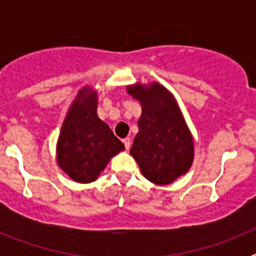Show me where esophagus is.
<instances>
[{
	"label": "esophagus",
	"instance_id": "1",
	"mask_svg": "<svg viewBox=\"0 0 256 256\" xmlns=\"http://www.w3.org/2000/svg\"><path fill=\"white\" fill-rule=\"evenodd\" d=\"M123 144H124V146H126V150H130V137H126V138H124L123 140Z\"/></svg>",
	"mask_w": 256,
	"mask_h": 256
}]
</instances>
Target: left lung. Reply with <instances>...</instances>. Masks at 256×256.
<instances>
[{
    "label": "left lung",
    "mask_w": 256,
    "mask_h": 256,
    "mask_svg": "<svg viewBox=\"0 0 256 256\" xmlns=\"http://www.w3.org/2000/svg\"><path fill=\"white\" fill-rule=\"evenodd\" d=\"M128 92L142 105L138 133L130 154L142 174L156 184H168L186 173L194 160V141L177 102L159 83Z\"/></svg>",
    "instance_id": "obj_1"
}]
</instances>
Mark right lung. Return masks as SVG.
<instances>
[{"instance_id": "add662e5", "label": "right lung", "mask_w": 256, "mask_h": 256, "mask_svg": "<svg viewBox=\"0 0 256 256\" xmlns=\"http://www.w3.org/2000/svg\"><path fill=\"white\" fill-rule=\"evenodd\" d=\"M96 102V94L83 88L70 108L58 136V165L79 183L96 180L108 160L124 150L120 140L97 116Z\"/></svg>"}]
</instances>
